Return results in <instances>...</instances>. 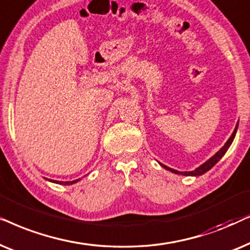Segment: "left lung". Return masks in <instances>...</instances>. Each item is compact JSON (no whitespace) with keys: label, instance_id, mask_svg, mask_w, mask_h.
<instances>
[{"label":"left lung","instance_id":"left-lung-1","mask_svg":"<svg viewBox=\"0 0 250 250\" xmlns=\"http://www.w3.org/2000/svg\"><path fill=\"white\" fill-rule=\"evenodd\" d=\"M238 125H239V122H237V125H235V128H234L233 132H232L231 137H229V138L228 139V142L225 143L224 146H223V147H222L221 149H219V151H218L217 153H216V154L212 155L210 159L207 160V161H206V162H204V164H202L201 166H199L198 168H195L194 170H192V171H178V170H176V169H172V168L167 167V166H165L164 164H161V162H159V165L161 166V167H164L165 169H167V170L174 172V174H176V175L195 176V177H197V176L204 175V174H206V172H207V171L210 170V169H211L212 167H214V166H215L216 164H217L219 160H221V159L223 158V156H224L226 151H228L229 146H231L232 142H233V139H234V137H235V134H237V130H238Z\"/></svg>","mask_w":250,"mask_h":250}]
</instances>
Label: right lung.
Returning <instances> with one entry per match:
<instances>
[{"label":"right lung","mask_w":250,"mask_h":250,"mask_svg":"<svg viewBox=\"0 0 250 250\" xmlns=\"http://www.w3.org/2000/svg\"><path fill=\"white\" fill-rule=\"evenodd\" d=\"M46 181H49V182H51V183H56V184H61V185H72V184H75V183H78L79 181H80V178L79 179H75V181H69V182H59V181H52V179H48V178H45Z\"/></svg>","instance_id":"1"}]
</instances>
